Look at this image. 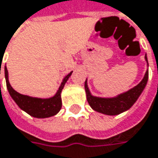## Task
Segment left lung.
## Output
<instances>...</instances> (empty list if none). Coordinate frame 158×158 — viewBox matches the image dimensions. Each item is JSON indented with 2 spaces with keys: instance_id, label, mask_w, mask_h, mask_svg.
Segmentation results:
<instances>
[{
  "instance_id": "1",
  "label": "left lung",
  "mask_w": 158,
  "mask_h": 158,
  "mask_svg": "<svg viewBox=\"0 0 158 158\" xmlns=\"http://www.w3.org/2000/svg\"><path fill=\"white\" fill-rule=\"evenodd\" d=\"M146 60L148 61L147 57ZM148 79V70L146 72V75L144 79H142V81L138 85H136L135 88L112 98H96L91 96L89 90L87 82H85V90L87 94L88 102L89 106L98 112L106 115H110V116L118 115L133 106V104L136 102L140 94L142 93L143 89H145Z\"/></svg>"
}]
</instances>
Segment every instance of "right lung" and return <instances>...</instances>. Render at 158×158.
Masks as SVG:
<instances>
[{
    "instance_id": "add662e5",
    "label": "right lung",
    "mask_w": 158,
    "mask_h": 158,
    "mask_svg": "<svg viewBox=\"0 0 158 158\" xmlns=\"http://www.w3.org/2000/svg\"><path fill=\"white\" fill-rule=\"evenodd\" d=\"M4 71H5V79H6L8 91L10 95V97L13 98V100L16 102V104L22 108V110L27 112L29 115H31L34 118H50V117L56 115L60 110L61 105H62L60 93H61L62 89L64 88L65 83L67 82L68 79L70 77L72 71L65 77L56 95L53 98H47V99L31 98V97L18 93L10 85V82L8 79V70L6 67L4 69Z\"/></svg>"
}]
</instances>
